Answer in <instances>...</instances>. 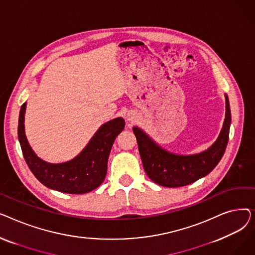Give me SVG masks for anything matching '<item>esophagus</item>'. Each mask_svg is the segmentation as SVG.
I'll use <instances>...</instances> for the list:
<instances>
[{
	"label": "esophagus",
	"mask_w": 255,
	"mask_h": 255,
	"mask_svg": "<svg viewBox=\"0 0 255 255\" xmlns=\"http://www.w3.org/2000/svg\"><path fill=\"white\" fill-rule=\"evenodd\" d=\"M127 120L129 121V122H134V121L136 120V116L134 113H130L127 115Z\"/></svg>",
	"instance_id": "obj_1"
}]
</instances>
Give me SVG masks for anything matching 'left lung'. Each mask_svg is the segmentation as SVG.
Listing matches in <instances>:
<instances>
[{
	"mask_svg": "<svg viewBox=\"0 0 255 255\" xmlns=\"http://www.w3.org/2000/svg\"><path fill=\"white\" fill-rule=\"evenodd\" d=\"M225 119L217 139L207 150L190 155H180L163 149L146 133L134 126L133 132L144 171L156 184L164 187H182L204 178L221 160L229 141L232 115L225 94Z\"/></svg>",
	"mask_w": 255,
	"mask_h": 255,
	"instance_id": "left-lung-1",
	"label": "left lung"
}]
</instances>
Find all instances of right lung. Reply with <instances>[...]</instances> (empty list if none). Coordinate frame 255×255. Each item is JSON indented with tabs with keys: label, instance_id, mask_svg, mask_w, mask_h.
I'll use <instances>...</instances> for the list:
<instances>
[{
	"label": "right lung",
	"instance_id": "1",
	"mask_svg": "<svg viewBox=\"0 0 255 255\" xmlns=\"http://www.w3.org/2000/svg\"><path fill=\"white\" fill-rule=\"evenodd\" d=\"M25 107L26 102L20 107L17 134L23 158L37 180L50 189L71 194L88 193L99 187L106 176L114 141L125 127L124 119L116 118L102 124L84 150L69 161L49 163L35 154L26 139Z\"/></svg>",
	"mask_w": 255,
	"mask_h": 255
}]
</instances>
